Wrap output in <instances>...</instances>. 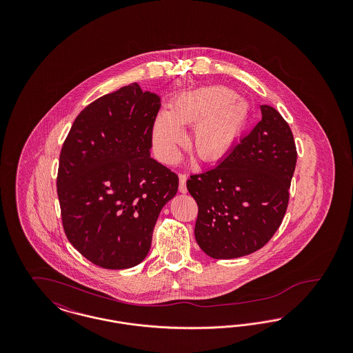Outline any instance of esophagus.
Returning a JSON list of instances; mask_svg holds the SVG:
<instances>
[{"mask_svg":"<svg viewBox=\"0 0 353 353\" xmlns=\"http://www.w3.org/2000/svg\"><path fill=\"white\" fill-rule=\"evenodd\" d=\"M179 180H180V184H179V190L181 193H186L188 189H186V180H188V174L186 173H180L179 174Z\"/></svg>","mask_w":353,"mask_h":353,"instance_id":"obj_1","label":"esophagus"}]
</instances>
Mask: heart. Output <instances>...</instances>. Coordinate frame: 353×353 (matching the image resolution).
Listing matches in <instances>:
<instances>
[{"instance_id": "b5f03b06", "label": "heart", "mask_w": 353, "mask_h": 353, "mask_svg": "<svg viewBox=\"0 0 353 353\" xmlns=\"http://www.w3.org/2000/svg\"><path fill=\"white\" fill-rule=\"evenodd\" d=\"M252 118L250 103L225 85H208L180 95L170 111H160L152 124L159 159L172 164L185 143L184 125H192V145L202 160H214L233 148Z\"/></svg>"}]
</instances>
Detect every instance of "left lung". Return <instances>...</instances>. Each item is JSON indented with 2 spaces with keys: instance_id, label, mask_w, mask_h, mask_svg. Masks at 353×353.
<instances>
[{
  "instance_id": "obj_1",
  "label": "left lung",
  "mask_w": 353,
  "mask_h": 353,
  "mask_svg": "<svg viewBox=\"0 0 353 353\" xmlns=\"http://www.w3.org/2000/svg\"><path fill=\"white\" fill-rule=\"evenodd\" d=\"M261 112L262 120L219 165L186 181L199 205L196 241L216 259L259 250L285 217L296 147L290 125L274 107L263 104Z\"/></svg>"
}]
</instances>
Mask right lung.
Listing matches in <instances>:
<instances>
[{"label":"right lung","instance_id":"obj_1","mask_svg":"<svg viewBox=\"0 0 353 353\" xmlns=\"http://www.w3.org/2000/svg\"><path fill=\"white\" fill-rule=\"evenodd\" d=\"M160 97L131 83L88 104L63 143L57 177L70 243L103 269H130L151 249L179 177L151 157Z\"/></svg>","mask_w":353,"mask_h":353}]
</instances>
